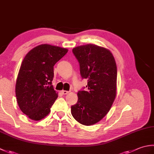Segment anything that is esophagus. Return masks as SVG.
Masks as SVG:
<instances>
[{
  "label": "esophagus",
  "mask_w": 154,
  "mask_h": 154,
  "mask_svg": "<svg viewBox=\"0 0 154 154\" xmlns=\"http://www.w3.org/2000/svg\"><path fill=\"white\" fill-rule=\"evenodd\" d=\"M61 93L63 94H67L69 93V91H61Z\"/></svg>",
  "instance_id": "1"
}]
</instances>
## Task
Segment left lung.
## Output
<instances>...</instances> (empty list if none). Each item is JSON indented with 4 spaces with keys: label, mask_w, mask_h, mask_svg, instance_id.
<instances>
[{
    "label": "left lung",
    "mask_w": 154,
    "mask_h": 154,
    "mask_svg": "<svg viewBox=\"0 0 154 154\" xmlns=\"http://www.w3.org/2000/svg\"><path fill=\"white\" fill-rule=\"evenodd\" d=\"M73 53L80 65L82 78L88 79L86 91L77 93L71 114L78 122L91 126L109 112L116 96L117 67L112 54L95 44L75 47Z\"/></svg>",
    "instance_id": "left-lung-1"
}]
</instances>
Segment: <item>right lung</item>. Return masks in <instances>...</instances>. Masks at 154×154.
<instances>
[{"label":"right lung","mask_w":154,"mask_h":154,"mask_svg":"<svg viewBox=\"0 0 154 154\" xmlns=\"http://www.w3.org/2000/svg\"><path fill=\"white\" fill-rule=\"evenodd\" d=\"M67 51L66 48L45 44L26 55L18 72L15 92L20 109L29 119L38 121L50 112L58 97L51 84L54 66Z\"/></svg>","instance_id":"obj_1"}]
</instances>
